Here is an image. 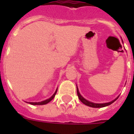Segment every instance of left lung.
<instances>
[{
	"label": "left lung",
	"mask_w": 134,
	"mask_h": 134,
	"mask_svg": "<svg viewBox=\"0 0 134 134\" xmlns=\"http://www.w3.org/2000/svg\"><path fill=\"white\" fill-rule=\"evenodd\" d=\"M76 91H77L78 97H79V99H80V101H81L83 104L86 105V106H90V107H92V108H102V107H105V106H108V105H110V104H113L115 101H116L119 97H118L115 99H114L113 101H112V102H108V103H105V104H94V103L90 102H89V101H88V100H86V99H84V98L80 94L79 92V89H78L77 87H76Z\"/></svg>",
	"instance_id": "8db88e82"
}]
</instances>
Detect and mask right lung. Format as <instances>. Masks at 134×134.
<instances>
[{
	"label": "right lung",
	"instance_id": "obj_1",
	"mask_svg": "<svg viewBox=\"0 0 134 134\" xmlns=\"http://www.w3.org/2000/svg\"><path fill=\"white\" fill-rule=\"evenodd\" d=\"M56 92H57V90H56V91H55V92L53 94V96L51 97H50L49 99H48L45 100V101H43V102H29V104H32V105H44V104H48V102H50L51 101V100L55 97V95Z\"/></svg>",
	"mask_w": 134,
	"mask_h": 134
}]
</instances>
